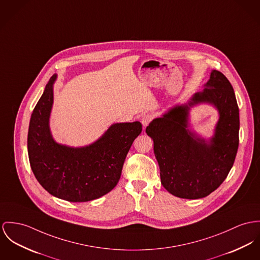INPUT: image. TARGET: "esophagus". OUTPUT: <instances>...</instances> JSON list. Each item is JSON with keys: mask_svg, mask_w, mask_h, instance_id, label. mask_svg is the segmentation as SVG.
<instances>
[{"mask_svg": "<svg viewBox=\"0 0 260 260\" xmlns=\"http://www.w3.org/2000/svg\"><path fill=\"white\" fill-rule=\"evenodd\" d=\"M152 120H153V115L150 114V113H148V114H145V115H143V116L141 117V123H142L143 126L145 127V126L148 125V123Z\"/></svg>", "mask_w": 260, "mask_h": 260, "instance_id": "1", "label": "esophagus"}]
</instances>
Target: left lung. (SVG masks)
<instances>
[{"mask_svg":"<svg viewBox=\"0 0 260 260\" xmlns=\"http://www.w3.org/2000/svg\"><path fill=\"white\" fill-rule=\"evenodd\" d=\"M200 103L219 112L214 136L208 141L188 128V112ZM145 132L153 140L161 184L170 194L183 199L210 195L226 178L239 148L240 112L232 84L213 70L202 92L154 119Z\"/></svg>","mask_w":260,"mask_h":260,"instance_id":"8db88e82","label":"left lung"}]
</instances>
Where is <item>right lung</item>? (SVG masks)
Here are the masks:
<instances>
[{
	"label": "right lung",
	"instance_id": "obj_1",
	"mask_svg": "<svg viewBox=\"0 0 260 260\" xmlns=\"http://www.w3.org/2000/svg\"><path fill=\"white\" fill-rule=\"evenodd\" d=\"M54 74L45 86L28 126L27 151L31 170L52 196L69 202L98 199L118 184L125 156L142 129L140 121L112 124L99 140L71 147L53 140L49 118Z\"/></svg>",
	"mask_w": 260,
	"mask_h": 260
}]
</instances>
